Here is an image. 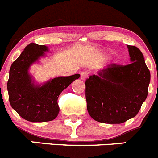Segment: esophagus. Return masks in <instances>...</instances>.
<instances>
[{
	"instance_id": "obj_1",
	"label": "esophagus",
	"mask_w": 158,
	"mask_h": 158,
	"mask_svg": "<svg viewBox=\"0 0 158 158\" xmlns=\"http://www.w3.org/2000/svg\"><path fill=\"white\" fill-rule=\"evenodd\" d=\"M88 77V72L84 71L81 73V80L85 81Z\"/></svg>"
}]
</instances>
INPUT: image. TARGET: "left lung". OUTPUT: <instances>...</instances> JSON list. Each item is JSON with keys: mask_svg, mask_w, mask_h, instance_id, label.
Returning <instances> with one entry per match:
<instances>
[{"mask_svg": "<svg viewBox=\"0 0 158 158\" xmlns=\"http://www.w3.org/2000/svg\"><path fill=\"white\" fill-rule=\"evenodd\" d=\"M131 64H112L85 82L87 109L95 121L120 124L136 115L148 94L151 73L141 51L127 46Z\"/></svg>", "mask_w": 158, "mask_h": 158, "instance_id": "8db88e82", "label": "left lung"}]
</instances>
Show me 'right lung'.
<instances>
[{
    "label": "right lung",
    "instance_id": "right-lung-1",
    "mask_svg": "<svg viewBox=\"0 0 158 158\" xmlns=\"http://www.w3.org/2000/svg\"><path fill=\"white\" fill-rule=\"evenodd\" d=\"M49 48L30 43L13 62L7 81L9 102L22 118L32 123L52 121L60 112L57 99L60 94L80 74L58 77L43 84L37 83L29 73L31 66L46 56Z\"/></svg>",
    "mask_w": 158,
    "mask_h": 158
}]
</instances>
